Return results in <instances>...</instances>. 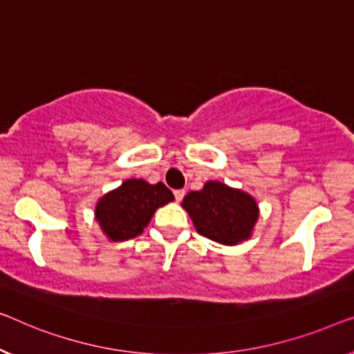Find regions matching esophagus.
<instances>
[{
	"instance_id": "34e87169",
	"label": "esophagus",
	"mask_w": 354,
	"mask_h": 354,
	"mask_svg": "<svg viewBox=\"0 0 354 354\" xmlns=\"http://www.w3.org/2000/svg\"><path fill=\"white\" fill-rule=\"evenodd\" d=\"M173 194H175L176 202H181V200L184 198V195H186V191H184V189H176V191Z\"/></svg>"
}]
</instances>
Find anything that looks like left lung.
<instances>
[{"label":"left lung","instance_id":"left-lung-1","mask_svg":"<svg viewBox=\"0 0 354 354\" xmlns=\"http://www.w3.org/2000/svg\"><path fill=\"white\" fill-rule=\"evenodd\" d=\"M181 205L200 235L227 246L250 239L259 218L250 194L219 181H208L202 191L189 192Z\"/></svg>","mask_w":354,"mask_h":354}]
</instances>
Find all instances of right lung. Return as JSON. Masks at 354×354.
Wrapping results in <instances>:
<instances>
[{"instance_id": "right-lung-1", "label": "right lung", "mask_w": 354, "mask_h": 354, "mask_svg": "<svg viewBox=\"0 0 354 354\" xmlns=\"http://www.w3.org/2000/svg\"><path fill=\"white\" fill-rule=\"evenodd\" d=\"M171 200L175 197L163 183L149 184L145 179H127L98 200L95 218L109 240H130L143 234L156 209Z\"/></svg>"}]
</instances>
